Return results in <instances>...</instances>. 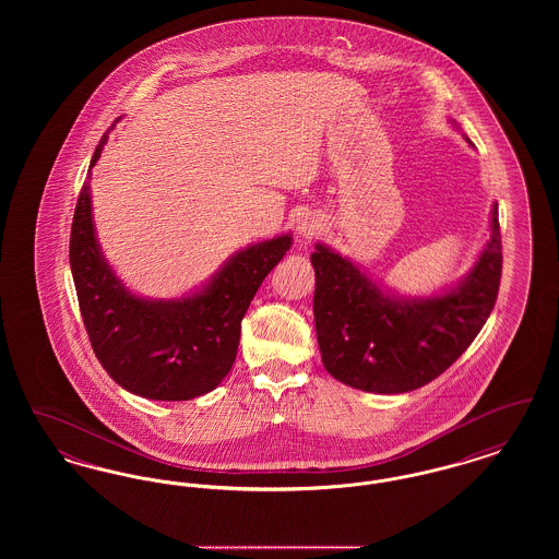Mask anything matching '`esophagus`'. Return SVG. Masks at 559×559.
<instances>
[{"label":"esophagus","mask_w":559,"mask_h":559,"mask_svg":"<svg viewBox=\"0 0 559 559\" xmlns=\"http://www.w3.org/2000/svg\"><path fill=\"white\" fill-rule=\"evenodd\" d=\"M319 222L312 219V217H304L299 219V226H297V235L304 237V239H312L317 233H319Z\"/></svg>","instance_id":"obj_1"}]
</instances>
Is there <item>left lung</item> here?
<instances>
[{
  "mask_svg": "<svg viewBox=\"0 0 559 559\" xmlns=\"http://www.w3.org/2000/svg\"><path fill=\"white\" fill-rule=\"evenodd\" d=\"M310 260L324 369L362 392L404 394L447 371L490 317L503 270L499 205H492L490 237L467 276L426 299L383 292L320 242Z\"/></svg>",
  "mask_w": 559,
  "mask_h": 559,
  "instance_id": "8db88e82",
  "label": "left lung"
}]
</instances>
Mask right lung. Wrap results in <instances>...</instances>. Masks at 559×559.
I'll list each match as a JSON object with an SVG mask.
<instances>
[{
  "label": "right lung",
  "mask_w": 559,
  "mask_h": 559,
  "mask_svg": "<svg viewBox=\"0 0 559 559\" xmlns=\"http://www.w3.org/2000/svg\"><path fill=\"white\" fill-rule=\"evenodd\" d=\"M108 132L90 160L69 247L90 344L112 381L135 396L169 402L203 396L233 369L240 320L267 272L289 251L292 235L235 253L201 292L182 299H146L128 292L108 266L92 219L90 171Z\"/></svg>",
  "instance_id": "right-lung-1"
}]
</instances>
